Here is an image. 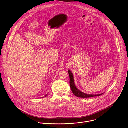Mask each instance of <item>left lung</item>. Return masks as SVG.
Segmentation results:
<instances>
[{"label":"left lung","instance_id":"obj_1","mask_svg":"<svg viewBox=\"0 0 128 128\" xmlns=\"http://www.w3.org/2000/svg\"><path fill=\"white\" fill-rule=\"evenodd\" d=\"M68 73L70 77V86L71 90L73 92V94L76 96L78 98H89L94 96H100L103 94H86V93H84L82 92H81L79 90H78L77 87L76 86L75 84L74 83V79L73 77V74L72 72L69 70H68Z\"/></svg>","mask_w":128,"mask_h":128}]
</instances>
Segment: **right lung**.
Masks as SVG:
<instances>
[{"label": "right lung", "mask_w": 128, "mask_h": 128, "mask_svg": "<svg viewBox=\"0 0 128 128\" xmlns=\"http://www.w3.org/2000/svg\"><path fill=\"white\" fill-rule=\"evenodd\" d=\"M47 95H48V94H47V95H46V96H45V97H46V96H47Z\"/></svg>", "instance_id": "right-lung-1"}]
</instances>
